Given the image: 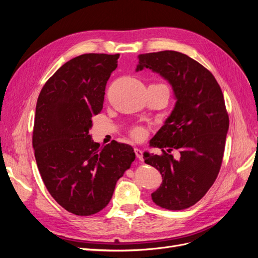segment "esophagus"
I'll return each instance as SVG.
<instances>
[{"mask_svg": "<svg viewBox=\"0 0 258 258\" xmlns=\"http://www.w3.org/2000/svg\"><path fill=\"white\" fill-rule=\"evenodd\" d=\"M135 153H136V155H137V158L139 159V160H143V153H142V151L141 150H139V148H135Z\"/></svg>", "mask_w": 258, "mask_h": 258, "instance_id": "34e87169", "label": "esophagus"}]
</instances>
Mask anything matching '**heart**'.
I'll return each mask as SVG.
<instances>
[{"label": "heart", "mask_w": 258, "mask_h": 258, "mask_svg": "<svg viewBox=\"0 0 258 258\" xmlns=\"http://www.w3.org/2000/svg\"><path fill=\"white\" fill-rule=\"evenodd\" d=\"M130 135L131 137L138 140V141H142V140L146 137V130L143 127H134L130 129Z\"/></svg>", "instance_id": "heart-1"}]
</instances>
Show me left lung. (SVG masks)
Here are the masks:
<instances>
[{"label": "left lung", "instance_id": "8db88e82", "mask_svg": "<svg viewBox=\"0 0 258 258\" xmlns=\"http://www.w3.org/2000/svg\"><path fill=\"white\" fill-rule=\"evenodd\" d=\"M138 58L137 71L146 68L159 73L177 100L150 142L161 154L144 153L145 163L162 176L152 199L163 209L184 210L205 196L220 172L229 127L223 92L213 74L187 54L163 50ZM173 150L180 153L178 160L170 155Z\"/></svg>", "mask_w": 258, "mask_h": 258}]
</instances>
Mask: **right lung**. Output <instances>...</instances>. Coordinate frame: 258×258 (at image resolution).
Returning <instances> with one entry per match:
<instances>
[{
  "instance_id": "obj_1",
  "label": "right lung",
  "mask_w": 258,
  "mask_h": 258,
  "mask_svg": "<svg viewBox=\"0 0 258 258\" xmlns=\"http://www.w3.org/2000/svg\"><path fill=\"white\" fill-rule=\"evenodd\" d=\"M118 58L85 53L71 59L45 83L36 102L32 145L38 171L51 197L79 216L103 210L136 159L130 145L112 141L100 147L89 135Z\"/></svg>"
}]
</instances>
